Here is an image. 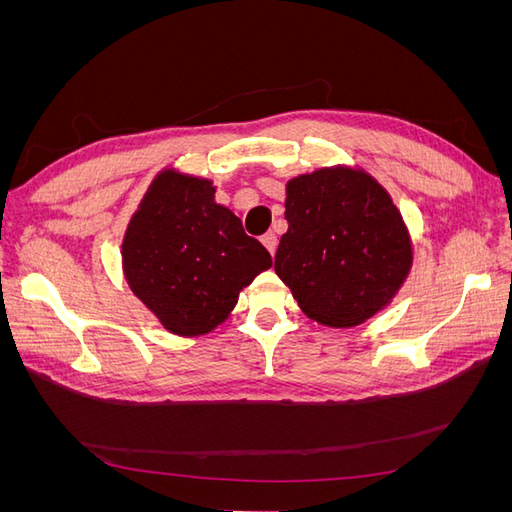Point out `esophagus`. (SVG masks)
<instances>
[{"label": "esophagus", "instance_id": "34e87169", "mask_svg": "<svg viewBox=\"0 0 512 512\" xmlns=\"http://www.w3.org/2000/svg\"><path fill=\"white\" fill-rule=\"evenodd\" d=\"M262 245L267 247L269 254H275V250H277V237L273 235V232H267V235L262 237Z\"/></svg>", "mask_w": 512, "mask_h": 512}]
</instances>
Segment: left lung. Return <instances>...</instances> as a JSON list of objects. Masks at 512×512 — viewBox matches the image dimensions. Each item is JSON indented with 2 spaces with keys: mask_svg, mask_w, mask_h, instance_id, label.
Returning a JSON list of instances; mask_svg holds the SVG:
<instances>
[{
  "mask_svg": "<svg viewBox=\"0 0 512 512\" xmlns=\"http://www.w3.org/2000/svg\"><path fill=\"white\" fill-rule=\"evenodd\" d=\"M284 215L288 232L275 273L309 318L354 327L406 282L410 232L389 192L365 170L333 166L290 179Z\"/></svg>",
  "mask_w": 512,
  "mask_h": 512,
  "instance_id": "1",
  "label": "left lung"
}]
</instances>
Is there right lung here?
Masks as SVG:
<instances>
[{"label":"right lung","instance_id":"add662e5","mask_svg":"<svg viewBox=\"0 0 512 512\" xmlns=\"http://www.w3.org/2000/svg\"><path fill=\"white\" fill-rule=\"evenodd\" d=\"M123 275L162 327L196 337L222 324L273 260L215 203L209 179L166 168L151 181L121 245Z\"/></svg>","mask_w":512,"mask_h":512}]
</instances>
